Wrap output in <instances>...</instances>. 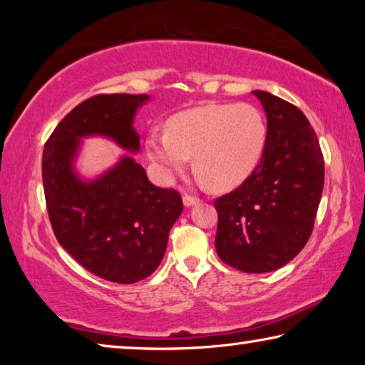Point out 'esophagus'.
Wrapping results in <instances>:
<instances>
[{"label": "esophagus", "instance_id": "obj_1", "mask_svg": "<svg viewBox=\"0 0 365 365\" xmlns=\"http://www.w3.org/2000/svg\"><path fill=\"white\" fill-rule=\"evenodd\" d=\"M196 202H200V197L191 196V195H185V196H183V205L187 206V207L196 205Z\"/></svg>", "mask_w": 365, "mask_h": 365}]
</instances>
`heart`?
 Here are the masks:
<instances>
[{"mask_svg": "<svg viewBox=\"0 0 365 365\" xmlns=\"http://www.w3.org/2000/svg\"><path fill=\"white\" fill-rule=\"evenodd\" d=\"M267 127L251 104H205L172 117L169 132L151 133L148 154L165 175L185 169L207 187L230 190L248 178L262 158Z\"/></svg>", "mask_w": 365, "mask_h": 365, "instance_id": "heart-1", "label": "heart"}]
</instances>
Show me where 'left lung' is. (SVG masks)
I'll list each match as a JSON object with an SVG mask.
<instances>
[{
  "instance_id": "left-lung-1",
  "label": "left lung",
  "mask_w": 365,
  "mask_h": 365,
  "mask_svg": "<svg viewBox=\"0 0 365 365\" xmlns=\"http://www.w3.org/2000/svg\"><path fill=\"white\" fill-rule=\"evenodd\" d=\"M267 115L261 163L217 197L215 251L248 274L283 267L304 248L324 190V154L306 115L267 91H252Z\"/></svg>"
}]
</instances>
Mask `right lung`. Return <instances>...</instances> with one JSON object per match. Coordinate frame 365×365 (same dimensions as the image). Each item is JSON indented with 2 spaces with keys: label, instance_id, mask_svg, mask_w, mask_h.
I'll return each mask as SVG.
<instances>
[{
  "label": "right lung",
  "instance_id": "obj_1",
  "mask_svg": "<svg viewBox=\"0 0 365 365\" xmlns=\"http://www.w3.org/2000/svg\"><path fill=\"white\" fill-rule=\"evenodd\" d=\"M148 95H96L73 108L45 143L43 190L59 245L100 279L135 283L158 269L172 225L183 211L174 188H159L145 169L123 156L91 182L73 172L80 138L103 135L128 151L140 150L133 128L137 109Z\"/></svg>",
  "mask_w": 365,
  "mask_h": 365
}]
</instances>
